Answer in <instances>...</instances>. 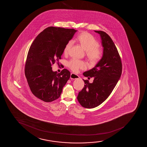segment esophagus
Returning <instances> with one entry per match:
<instances>
[{
  "label": "esophagus",
  "mask_w": 147,
  "mask_h": 147,
  "mask_svg": "<svg viewBox=\"0 0 147 147\" xmlns=\"http://www.w3.org/2000/svg\"><path fill=\"white\" fill-rule=\"evenodd\" d=\"M71 79L72 80H76L80 78V76H78L77 74H74L73 73H71V77H70Z\"/></svg>",
  "instance_id": "obj_1"
}]
</instances>
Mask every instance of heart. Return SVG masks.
Listing matches in <instances>:
<instances>
[{
  "instance_id": "b5f03b06",
  "label": "heart",
  "mask_w": 147,
  "mask_h": 147,
  "mask_svg": "<svg viewBox=\"0 0 147 147\" xmlns=\"http://www.w3.org/2000/svg\"><path fill=\"white\" fill-rule=\"evenodd\" d=\"M74 40L80 44L86 51V56L90 62L95 64L100 61L102 55V51L98 47L99 42L94 36L88 32L83 31L78 34ZM71 45V41L66 44L63 51L64 54L66 55L69 53ZM67 65L72 71L77 72L79 69L84 68L85 63L83 61L73 59L68 62Z\"/></svg>"
}]
</instances>
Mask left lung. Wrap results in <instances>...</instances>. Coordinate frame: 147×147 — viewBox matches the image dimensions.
I'll use <instances>...</instances> for the list:
<instances>
[{"label":"left lung","instance_id":"1","mask_svg":"<svg viewBox=\"0 0 147 147\" xmlns=\"http://www.w3.org/2000/svg\"><path fill=\"white\" fill-rule=\"evenodd\" d=\"M100 36L103 55L93 69L83 74L94 78L92 83L83 80L84 88L78 94V101L85 108L97 107L107 100L120 80L122 64L115 44L108 34L102 31H94Z\"/></svg>","mask_w":147,"mask_h":147}]
</instances>
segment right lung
Listing matches in <instances>:
<instances>
[{
	"mask_svg": "<svg viewBox=\"0 0 147 147\" xmlns=\"http://www.w3.org/2000/svg\"><path fill=\"white\" fill-rule=\"evenodd\" d=\"M77 30L51 26L36 38L27 54L25 75L31 91L45 102H51L60 97L71 73L63 69L53 71L51 66L61 59L65 46Z\"/></svg>",
	"mask_w": 147,
	"mask_h": 147,
	"instance_id": "right-lung-1",
	"label": "right lung"
}]
</instances>
